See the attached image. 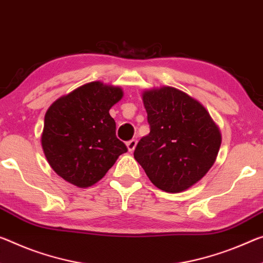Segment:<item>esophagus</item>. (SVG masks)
Instances as JSON below:
<instances>
[{
    "instance_id": "obj_1",
    "label": "esophagus",
    "mask_w": 263,
    "mask_h": 263,
    "mask_svg": "<svg viewBox=\"0 0 263 263\" xmlns=\"http://www.w3.org/2000/svg\"><path fill=\"white\" fill-rule=\"evenodd\" d=\"M136 145H137V140L136 139H131V140H128L127 143H126V146H127V149L130 152H132L133 149L136 148Z\"/></svg>"
}]
</instances>
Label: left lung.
I'll return each mask as SVG.
<instances>
[{
  "mask_svg": "<svg viewBox=\"0 0 263 263\" xmlns=\"http://www.w3.org/2000/svg\"><path fill=\"white\" fill-rule=\"evenodd\" d=\"M149 133L137 144L135 159L158 189L185 191L213 166L221 135L198 101L171 86L145 91Z\"/></svg>",
  "mask_w": 263,
  "mask_h": 263,
  "instance_id": "left-lung-1",
  "label": "left lung"
}]
</instances>
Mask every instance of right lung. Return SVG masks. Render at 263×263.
Wrapping results in <instances>:
<instances>
[{
    "label": "right lung",
    "instance_id": "add662e5",
    "mask_svg": "<svg viewBox=\"0 0 263 263\" xmlns=\"http://www.w3.org/2000/svg\"><path fill=\"white\" fill-rule=\"evenodd\" d=\"M120 87L87 83L63 96L44 117L42 147L52 170L70 184L89 187L105 176L127 147L116 136L109 111Z\"/></svg>",
    "mask_w": 263,
    "mask_h": 263
}]
</instances>
